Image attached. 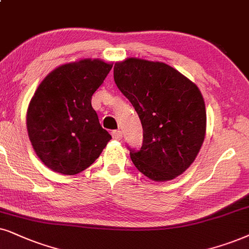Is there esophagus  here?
<instances>
[{"instance_id":"obj_1","label":"esophagus","mask_w":249,"mask_h":249,"mask_svg":"<svg viewBox=\"0 0 249 249\" xmlns=\"http://www.w3.org/2000/svg\"><path fill=\"white\" fill-rule=\"evenodd\" d=\"M111 135H112V138H114L115 140H121L122 137H123L122 131H119V130L112 131V132H111Z\"/></svg>"}]
</instances>
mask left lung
Segmentation results:
<instances>
[{
  "label": "left lung",
  "instance_id": "left-lung-1",
  "mask_svg": "<svg viewBox=\"0 0 249 249\" xmlns=\"http://www.w3.org/2000/svg\"><path fill=\"white\" fill-rule=\"evenodd\" d=\"M114 79L142 125V146L130 150L135 168L155 181L186 171L206 135V106L196 85L165 63L135 57L116 63Z\"/></svg>",
  "mask_w": 249,
  "mask_h": 249
}]
</instances>
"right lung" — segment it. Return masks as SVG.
<instances>
[{"instance_id": "right-lung-1", "label": "right lung", "mask_w": 249, "mask_h": 249, "mask_svg": "<svg viewBox=\"0 0 249 249\" xmlns=\"http://www.w3.org/2000/svg\"><path fill=\"white\" fill-rule=\"evenodd\" d=\"M111 68L84 58L56 68L37 86L27 109V133L37 157L54 172L84 171L111 139L92 107V95Z\"/></svg>"}]
</instances>
